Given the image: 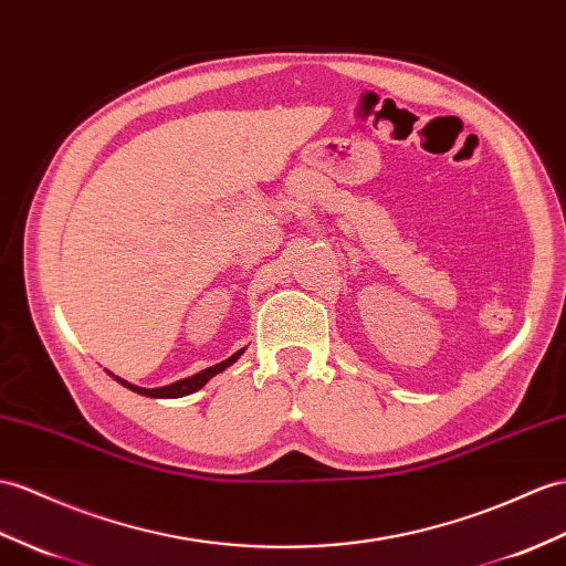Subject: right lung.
Here are the masks:
<instances>
[{
	"label": "right lung",
	"mask_w": 566,
	"mask_h": 566,
	"mask_svg": "<svg viewBox=\"0 0 566 566\" xmlns=\"http://www.w3.org/2000/svg\"><path fill=\"white\" fill-rule=\"evenodd\" d=\"M243 352H245V347L239 349V352H233L229 359H223V361H219V364H214V366H207V369H202V371H197V374H192V376H188V378L174 380V384L161 386V388H142V386L129 384V380H125V378H120V376H115V374H111V371H108V374L117 380V384L129 388L133 392H139V396H147V398H182V396H190V392H195V390H200L209 378H214V376L221 374L223 369H229L231 364L239 361V357H241Z\"/></svg>",
	"instance_id": "1"
}]
</instances>
